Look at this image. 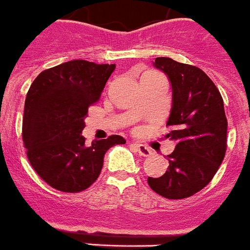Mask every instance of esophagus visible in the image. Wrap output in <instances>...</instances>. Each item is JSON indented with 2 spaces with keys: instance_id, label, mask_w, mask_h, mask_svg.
I'll return each mask as SVG.
<instances>
[{
  "instance_id": "obj_1",
  "label": "esophagus",
  "mask_w": 250,
  "mask_h": 250,
  "mask_svg": "<svg viewBox=\"0 0 250 250\" xmlns=\"http://www.w3.org/2000/svg\"><path fill=\"white\" fill-rule=\"evenodd\" d=\"M133 146L134 149L139 153V155H142V157H150L151 155V150L149 148H146V146H142V144H134Z\"/></svg>"
}]
</instances>
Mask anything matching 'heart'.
I'll return each instance as SVG.
<instances>
[{
    "label": "heart",
    "mask_w": 250,
    "mask_h": 250,
    "mask_svg": "<svg viewBox=\"0 0 250 250\" xmlns=\"http://www.w3.org/2000/svg\"><path fill=\"white\" fill-rule=\"evenodd\" d=\"M148 73H151V72H148Z\"/></svg>",
    "instance_id": "1"
}]
</instances>
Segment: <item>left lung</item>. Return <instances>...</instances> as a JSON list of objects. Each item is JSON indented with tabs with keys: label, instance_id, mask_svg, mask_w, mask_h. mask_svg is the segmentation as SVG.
Masks as SVG:
<instances>
[{
	"label": "left lung",
	"instance_id": "left-lung-1",
	"mask_svg": "<svg viewBox=\"0 0 250 250\" xmlns=\"http://www.w3.org/2000/svg\"><path fill=\"white\" fill-rule=\"evenodd\" d=\"M155 67L172 84V110L166 138L177 143L167 155L166 173L148 178L158 195L181 200L201 191L214 178L228 148V120L224 101L204 70L170 58H155Z\"/></svg>",
	"mask_w": 250,
	"mask_h": 250
}]
</instances>
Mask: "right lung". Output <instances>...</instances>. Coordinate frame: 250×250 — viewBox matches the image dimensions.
Listing matches in <instances>:
<instances>
[{
    "label": "right lung",
    "instance_id": "add662e5",
    "mask_svg": "<svg viewBox=\"0 0 250 250\" xmlns=\"http://www.w3.org/2000/svg\"><path fill=\"white\" fill-rule=\"evenodd\" d=\"M115 64L65 62L42 70L25 100L22 140L31 167L49 186L62 192L88 188L101 173L104 153L125 144L120 135L86 146L82 130L89 106L101 97Z\"/></svg>",
    "mask_w": 250,
    "mask_h": 250
}]
</instances>
